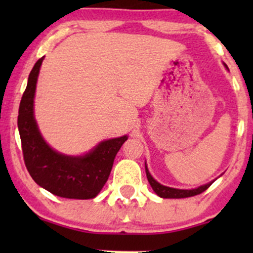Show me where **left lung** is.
<instances>
[{"label":"left lung","instance_id":"8db88e82","mask_svg":"<svg viewBox=\"0 0 253 253\" xmlns=\"http://www.w3.org/2000/svg\"><path fill=\"white\" fill-rule=\"evenodd\" d=\"M225 68L227 69V65L223 63ZM145 171H146V176H147V181H149L150 185L152 187V189L155 193L158 195L159 197H163V199H184V197H190V196H195L199 195V194L203 193L205 190H207L208 188L213 184V182L215 181H211L207 184H203L200 185V187L194 188V189H177V188H171V187H167V185L161 184L159 182H157L152 176H151L149 169H147V165L145 163Z\"/></svg>","mask_w":253,"mask_h":253}]
</instances>
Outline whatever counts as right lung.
Returning <instances> with one entry per match:
<instances>
[{
    "mask_svg": "<svg viewBox=\"0 0 253 253\" xmlns=\"http://www.w3.org/2000/svg\"><path fill=\"white\" fill-rule=\"evenodd\" d=\"M43 57L34 64L20 102L17 127L26 168L34 182L53 195L88 200L98 195L108 179L117 153L128 136L98 143L85 155L68 156L45 141L34 118V96Z\"/></svg>",
    "mask_w": 253,
    "mask_h": 253,
    "instance_id": "add662e5",
    "label": "right lung"
}]
</instances>
